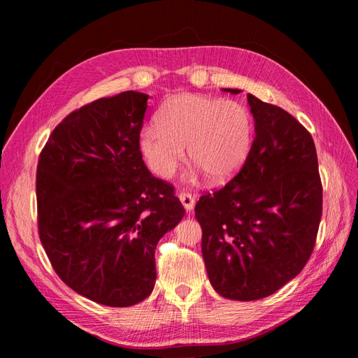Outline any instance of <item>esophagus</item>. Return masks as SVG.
<instances>
[{"instance_id": "34e87169", "label": "esophagus", "mask_w": 358, "mask_h": 358, "mask_svg": "<svg viewBox=\"0 0 358 358\" xmlns=\"http://www.w3.org/2000/svg\"><path fill=\"white\" fill-rule=\"evenodd\" d=\"M178 197H179V200L182 201L183 208H185L187 210H192V209H194V203H196V199H194V196H192L191 192H188V191H180V192L178 194Z\"/></svg>"}]
</instances>
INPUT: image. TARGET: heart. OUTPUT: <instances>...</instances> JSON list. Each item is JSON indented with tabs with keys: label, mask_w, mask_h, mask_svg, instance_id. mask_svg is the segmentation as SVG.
Listing matches in <instances>:
<instances>
[{
	"label": "heart",
	"mask_w": 358,
	"mask_h": 358,
	"mask_svg": "<svg viewBox=\"0 0 358 358\" xmlns=\"http://www.w3.org/2000/svg\"><path fill=\"white\" fill-rule=\"evenodd\" d=\"M254 122L246 107L208 95H180L159 113V124L140 131V149L150 170L170 178L185 159L209 180L230 179L251 148Z\"/></svg>",
	"instance_id": "obj_1"
}]
</instances>
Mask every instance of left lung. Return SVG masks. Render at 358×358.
<instances>
[{"instance_id": "obj_1", "label": "left lung", "mask_w": 358, "mask_h": 358, "mask_svg": "<svg viewBox=\"0 0 358 358\" xmlns=\"http://www.w3.org/2000/svg\"><path fill=\"white\" fill-rule=\"evenodd\" d=\"M230 94L239 90H224ZM255 137L239 173L196 204L201 252L215 291L252 301L306 266L322 215L313 138L296 117L248 94Z\"/></svg>"}]
</instances>
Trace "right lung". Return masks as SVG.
Listing matches in <instances>:
<instances>
[{"label":"right lung","instance_id":"right-lung-1","mask_svg":"<svg viewBox=\"0 0 358 358\" xmlns=\"http://www.w3.org/2000/svg\"><path fill=\"white\" fill-rule=\"evenodd\" d=\"M149 95L127 91L67 115L37 166L40 242L66 285L106 306L145 300L155 249L185 209L140 150Z\"/></svg>","mask_w":358,"mask_h":358}]
</instances>
